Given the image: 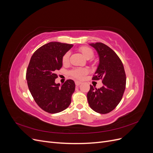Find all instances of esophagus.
Instances as JSON below:
<instances>
[{"mask_svg": "<svg viewBox=\"0 0 153 153\" xmlns=\"http://www.w3.org/2000/svg\"><path fill=\"white\" fill-rule=\"evenodd\" d=\"M81 84H82L81 82H78V81H76V82H75V84H76V86L80 85Z\"/></svg>", "mask_w": 153, "mask_h": 153, "instance_id": "esophagus-1", "label": "esophagus"}]
</instances>
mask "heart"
<instances>
[{
	"mask_svg": "<svg viewBox=\"0 0 153 153\" xmlns=\"http://www.w3.org/2000/svg\"><path fill=\"white\" fill-rule=\"evenodd\" d=\"M79 50L80 52L83 54V55H84V56L87 59H91L93 57L94 55L93 51L89 47H82L80 48ZM69 58V52H67L64 55V56L62 57V63L64 64L68 63ZM69 73H70V75L73 77L77 78V79H81L83 76L87 73V71L85 69L76 68L71 70L70 72H69Z\"/></svg>",
	"mask_w": 153,
	"mask_h": 153,
	"instance_id": "1",
	"label": "heart"
}]
</instances>
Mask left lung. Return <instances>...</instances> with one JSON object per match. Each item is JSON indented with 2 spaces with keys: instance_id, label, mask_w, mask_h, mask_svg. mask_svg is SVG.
Segmentation results:
<instances>
[{
  "instance_id": "obj_1",
  "label": "left lung",
  "mask_w": 153,
  "mask_h": 153,
  "mask_svg": "<svg viewBox=\"0 0 153 153\" xmlns=\"http://www.w3.org/2000/svg\"><path fill=\"white\" fill-rule=\"evenodd\" d=\"M98 52L100 62L92 80H101L100 89L90 85L87 100L90 107L100 114L112 111L121 101L126 88V74L121 59L113 50L102 43L89 44Z\"/></svg>"
}]
</instances>
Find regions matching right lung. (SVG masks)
Here are the masks:
<instances>
[{
  "instance_id": "obj_1",
  "label": "right lung",
  "mask_w": 153,
  "mask_h": 153,
  "mask_svg": "<svg viewBox=\"0 0 153 153\" xmlns=\"http://www.w3.org/2000/svg\"><path fill=\"white\" fill-rule=\"evenodd\" d=\"M73 45L50 42L43 45L32 55L26 73L29 89L36 103L50 114L62 112L71 102L75 89L73 80L62 85L55 84V73L62 66V57Z\"/></svg>"
}]
</instances>
